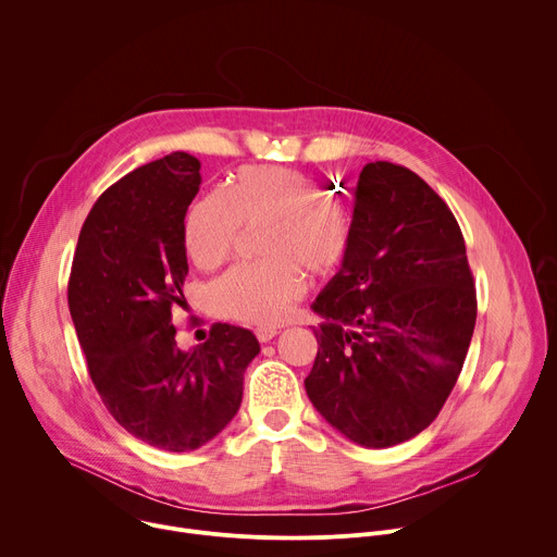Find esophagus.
Returning a JSON list of instances; mask_svg holds the SVG:
<instances>
[{
	"label": "esophagus",
	"mask_w": 557,
	"mask_h": 557,
	"mask_svg": "<svg viewBox=\"0 0 557 557\" xmlns=\"http://www.w3.org/2000/svg\"><path fill=\"white\" fill-rule=\"evenodd\" d=\"M275 335H277V329H256V337H258V342H262V344L271 342Z\"/></svg>",
	"instance_id": "1"
}]
</instances>
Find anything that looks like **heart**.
<instances>
[{"label":"heart","instance_id":"1","mask_svg":"<svg viewBox=\"0 0 557 557\" xmlns=\"http://www.w3.org/2000/svg\"><path fill=\"white\" fill-rule=\"evenodd\" d=\"M258 253L267 260L240 264L209 286V306L226 320L273 326L304 293V271L333 275L352 247L350 209L324 187L293 170H243L222 194L191 205L183 245L198 269L220 267L237 233L262 226Z\"/></svg>","mask_w":557,"mask_h":557}]
</instances>
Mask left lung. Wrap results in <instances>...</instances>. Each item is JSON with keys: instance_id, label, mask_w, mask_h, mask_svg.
I'll return each instance as SVG.
<instances>
[{"instance_id": "left-lung-1", "label": "left lung", "mask_w": 557, "mask_h": 557, "mask_svg": "<svg viewBox=\"0 0 557 557\" xmlns=\"http://www.w3.org/2000/svg\"><path fill=\"white\" fill-rule=\"evenodd\" d=\"M324 317L306 394L363 447L423 432L445 406L475 326L460 226L408 168L368 163L355 189L352 247L310 306Z\"/></svg>"}]
</instances>
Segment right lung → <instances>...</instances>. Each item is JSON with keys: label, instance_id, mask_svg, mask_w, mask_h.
I'll use <instances>...</instances> for the list:
<instances>
[{"label": "right lung", "instance_id": "add662e5", "mask_svg": "<svg viewBox=\"0 0 557 557\" xmlns=\"http://www.w3.org/2000/svg\"><path fill=\"white\" fill-rule=\"evenodd\" d=\"M200 161L174 151L108 187L88 213L72 260L67 306L108 412L132 436L191 451L218 436L243 404L256 335L213 324L191 350L172 312L189 273L183 224L200 189Z\"/></svg>", "mask_w": 557, "mask_h": 557}]
</instances>
